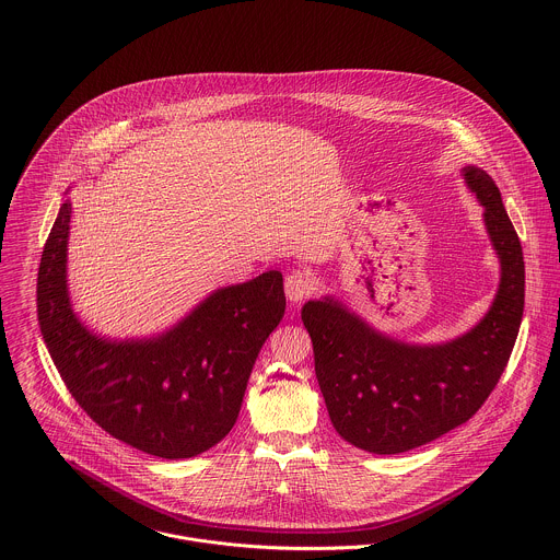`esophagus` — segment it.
<instances>
[{"label": "esophagus", "mask_w": 560, "mask_h": 560, "mask_svg": "<svg viewBox=\"0 0 560 560\" xmlns=\"http://www.w3.org/2000/svg\"><path fill=\"white\" fill-rule=\"evenodd\" d=\"M284 291H287V300L291 304H302L304 300H308L315 291V280H313L311 271H304V269L291 271L284 280Z\"/></svg>", "instance_id": "1"}]
</instances>
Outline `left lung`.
Masks as SVG:
<instances>
[{
  "label": "left lung",
  "instance_id": "8db88e82",
  "mask_svg": "<svg viewBox=\"0 0 560 560\" xmlns=\"http://www.w3.org/2000/svg\"><path fill=\"white\" fill-rule=\"evenodd\" d=\"M466 180L485 207L502 267L495 300L475 329L446 345L416 347L382 336L329 298L302 311L329 420L362 451L397 455L464 424L511 358L524 315L522 243L491 176L470 165Z\"/></svg>",
  "mask_w": 560,
  "mask_h": 560
}]
</instances>
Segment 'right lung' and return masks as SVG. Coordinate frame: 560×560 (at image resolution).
<instances>
[{
    "label": "right lung",
    "instance_id": "add662e5",
    "mask_svg": "<svg viewBox=\"0 0 560 560\" xmlns=\"http://www.w3.org/2000/svg\"><path fill=\"white\" fill-rule=\"evenodd\" d=\"M71 202L45 243L36 304L51 360L81 409L112 438L161 459L196 457L229 435L262 342L287 308L282 273L209 295L153 340H105L71 311Z\"/></svg>",
    "mask_w": 560,
    "mask_h": 560
}]
</instances>
